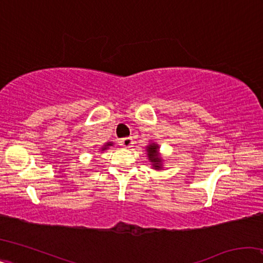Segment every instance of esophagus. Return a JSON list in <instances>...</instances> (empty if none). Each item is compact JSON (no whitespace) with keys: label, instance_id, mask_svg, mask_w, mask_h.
Listing matches in <instances>:
<instances>
[{"label":"esophagus","instance_id":"34e87169","mask_svg":"<svg viewBox=\"0 0 263 263\" xmlns=\"http://www.w3.org/2000/svg\"><path fill=\"white\" fill-rule=\"evenodd\" d=\"M119 145L122 146V147L124 148H130L131 146L133 145V139L132 138H124V139H122L121 141H119Z\"/></svg>","mask_w":263,"mask_h":263}]
</instances>
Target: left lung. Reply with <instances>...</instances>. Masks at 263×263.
<instances>
[{
  "mask_svg": "<svg viewBox=\"0 0 263 263\" xmlns=\"http://www.w3.org/2000/svg\"><path fill=\"white\" fill-rule=\"evenodd\" d=\"M146 152H147V157L151 162H152V166L155 169H161L162 168V159L160 158L159 154V145L158 144H149L147 147H146Z\"/></svg>",
  "mask_w": 263,
  "mask_h": 263,
  "instance_id": "left-lung-1",
  "label": "left lung"
}]
</instances>
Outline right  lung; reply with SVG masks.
<instances>
[{"label":"right lung","instance_id":"add662e5","mask_svg":"<svg viewBox=\"0 0 263 263\" xmlns=\"http://www.w3.org/2000/svg\"><path fill=\"white\" fill-rule=\"evenodd\" d=\"M110 146H112V142H106L105 145H103V147H102V151H105L108 147H110Z\"/></svg>","mask_w":263,"mask_h":263}]
</instances>
